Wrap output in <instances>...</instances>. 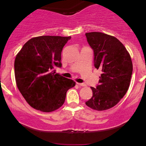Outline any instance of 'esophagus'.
Returning a JSON list of instances; mask_svg holds the SVG:
<instances>
[{"label":"esophagus","mask_w":146,"mask_h":146,"mask_svg":"<svg viewBox=\"0 0 146 146\" xmlns=\"http://www.w3.org/2000/svg\"><path fill=\"white\" fill-rule=\"evenodd\" d=\"M80 86H86V85L84 83H77Z\"/></svg>","instance_id":"34e87169"}]
</instances>
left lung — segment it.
I'll return each mask as SVG.
<instances>
[{
    "label": "left lung",
    "instance_id": "1",
    "mask_svg": "<svg viewBox=\"0 0 146 146\" xmlns=\"http://www.w3.org/2000/svg\"><path fill=\"white\" fill-rule=\"evenodd\" d=\"M85 35L94 52L95 67L102 70L99 84L96 88L90 87L93 96L86 105L99 111L110 109L128 90L132 73L131 58L115 37L101 32Z\"/></svg>",
    "mask_w": 146,
    "mask_h": 146
}]
</instances>
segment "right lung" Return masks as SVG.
Returning <instances> with one entry per match:
<instances>
[{
    "label": "right lung",
    "instance_id": "obj_1",
    "mask_svg": "<svg viewBox=\"0 0 146 146\" xmlns=\"http://www.w3.org/2000/svg\"><path fill=\"white\" fill-rule=\"evenodd\" d=\"M71 36H42L27 42L15 58L14 73L18 90L34 109L50 113L64 103L73 80L56 73L61 67V53Z\"/></svg>",
    "mask_w": 146,
    "mask_h": 146
}]
</instances>
